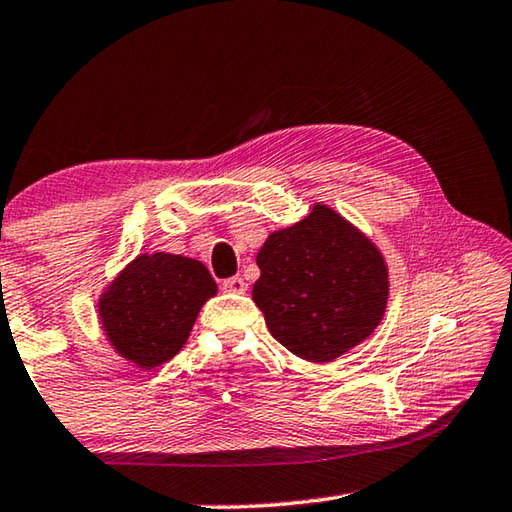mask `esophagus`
Returning a JSON list of instances; mask_svg holds the SVG:
<instances>
[{
	"instance_id": "esophagus-1",
	"label": "esophagus",
	"mask_w": 512,
	"mask_h": 512,
	"mask_svg": "<svg viewBox=\"0 0 512 512\" xmlns=\"http://www.w3.org/2000/svg\"><path fill=\"white\" fill-rule=\"evenodd\" d=\"M221 288H224V291H228V293H246L248 284L237 275V277H228V280H224Z\"/></svg>"
}]
</instances>
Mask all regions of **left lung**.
Masks as SVG:
<instances>
[{
    "label": "left lung",
    "instance_id": "8db88e82",
    "mask_svg": "<svg viewBox=\"0 0 512 512\" xmlns=\"http://www.w3.org/2000/svg\"><path fill=\"white\" fill-rule=\"evenodd\" d=\"M253 300L271 336L309 362L358 347L387 309L385 257L365 232L324 203L268 235L257 253Z\"/></svg>",
    "mask_w": 512,
    "mask_h": 512
}]
</instances>
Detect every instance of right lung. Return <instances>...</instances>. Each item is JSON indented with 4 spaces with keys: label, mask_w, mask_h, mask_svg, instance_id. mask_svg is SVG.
Returning a JSON list of instances; mask_svg holds the SVG:
<instances>
[{
    "label": "right lung",
    "mask_w": 512,
    "mask_h": 512,
    "mask_svg": "<svg viewBox=\"0 0 512 512\" xmlns=\"http://www.w3.org/2000/svg\"><path fill=\"white\" fill-rule=\"evenodd\" d=\"M217 295L206 264L172 253L138 255L98 297V320L120 358L141 369L183 349L201 306Z\"/></svg>",
    "instance_id": "right-lung-1"
}]
</instances>
